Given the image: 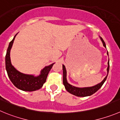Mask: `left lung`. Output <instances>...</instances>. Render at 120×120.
Returning a JSON list of instances; mask_svg holds the SVG:
<instances>
[{"mask_svg":"<svg viewBox=\"0 0 120 120\" xmlns=\"http://www.w3.org/2000/svg\"><path fill=\"white\" fill-rule=\"evenodd\" d=\"M101 40L102 42L103 43V45L106 48V45L103 39L101 37H100ZM107 54L108 55V51H107ZM109 60L108 62V68H107V75L106 77L104 79V80L99 83L97 84L96 85L92 87H87V88H78V87H75L74 86L71 85L67 81L66 78V70L65 66L63 65V85H64L67 91L69 92L70 94H73L74 95L77 96V97H88V96L92 95L94 93H95L98 90H99L101 88V87L102 86L104 83L107 79V76H108V74L109 72Z\"/></svg>","mask_w":120,"mask_h":120,"instance_id":"8db88e82","label":"left lung"}]
</instances>
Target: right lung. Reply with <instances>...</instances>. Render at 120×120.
Returning a JSON list of instances; mask_svg holds the SVG:
<instances>
[{
    "label": "right lung",
    "mask_w": 120,
    "mask_h": 120,
    "mask_svg": "<svg viewBox=\"0 0 120 120\" xmlns=\"http://www.w3.org/2000/svg\"><path fill=\"white\" fill-rule=\"evenodd\" d=\"M9 42L5 57L6 69L8 75L12 83L15 86L23 91H34L40 89L42 86L43 84L46 81L48 74L52 68L54 63H52L48 66L45 67L41 71V73L38 76H34L31 75H26L18 71L12 65L10 57L11 49L13 45L15 38Z\"/></svg>",
    "instance_id": "add662e5"
}]
</instances>
